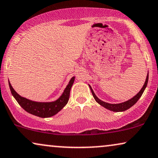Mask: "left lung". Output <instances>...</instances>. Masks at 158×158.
<instances>
[{
  "mask_svg": "<svg viewBox=\"0 0 158 158\" xmlns=\"http://www.w3.org/2000/svg\"><path fill=\"white\" fill-rule=\"evenodd\" d=\"M148 78H149V75H148V74H147L144 85H143L142 89H141V91H139V93L137 94L136 96H135V97H133L132 99H129L128 101L123 102V103H120V104H109V103H106V102L102 101V100H100L99 98H98L97 96L95 95V94H94V92L93 91V89H91V86H90V89H91V93H92V94H93V97L94 98V99H95L96 102H97V103H99L100 105H102V106H104V107L106 108V109L111 110V111L123 112V111H125V110L129 109L130 107H131L133 105H134V104L137 102V101L139 99V98L142 97L143 92H144L145 88L147 87V83H148Z\"/></svg>",
  "mask_w": 158,
  "mask_h": 158,
  "instance_id": "8db88e82",
  "label": "left lung"
}]
</instances>
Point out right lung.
Segmentation results:
<instances>
[{"label": "right lung", "mask_w": 158, "mask_h": 158, "mask_svg": "<svg viewBox=\"0 0 158 158\" xmlns=\"http://www.w3.org/2000/svg\"><path fill=\"white\" fill-rule=\"evenodd\" d=\"M74 81L75 77H73L66 89H64L62 95L56 101L53 102H35L25 99L19 96L14 91L9 81V84L12 95L25 111L40 118H49L58 113L67 104L69 98V92H70L71 87L74 83Z\"/></svg>", "instance_id": "obj_1"}]
</instances>
